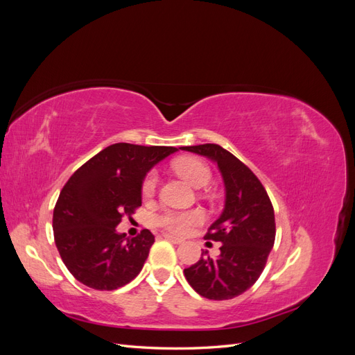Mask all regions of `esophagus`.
I'll list each match as a JSON object with an SVG mask.
<instances>
[{
    "label": "esophagus",
    "mask_w": 355,
    "mask_h": 355,
    "mask_svg": "<svg viewBox=\"0 0 355 355\" xmlns=\"http://www.w3.org/2000/svg\"><path fill=\"white\" fill-rule=\"evenodd\" d=\"M163 237H164L166 240L171 241V243H175V244L184 243V240H182V239H178V237H175V235H171V234H163Z\"/></svg>",
    "instance_id": "obj_1"
}]
</instances>
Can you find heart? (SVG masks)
Here are the masks:
<instances>
[{"instance_id": "1", "label": "heart", "mask_w": 355, "mask_h": 355, "mask_svg": "<svg viewBox=\"0 0 355 355\" xmlns=\"http://www.w3.org/2000/svg\"><path fill=\"white\" fill-rule=\"evenodd\" d=\"M173 168L182 179L196 188L204 187L210 180V168L198 158H192V157L180 158L173 164ZM155 184H157V175L155 171H151V173L145 178L144 185H142V192L145 197L153 196ZM201 220H202V213L200 210H187V211L167 210L164 213L158 214L155 218V222L159 225V227L178 234L188 232L192 227H194V225L200 223Z\"/></svg>"}]
</instances>
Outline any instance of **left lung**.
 Wrapping results in <instances>:
<instances>
[{
  "instance_id": "left-lung-1",
  "label": "left lung",
  "mask_w": 355,
  "mask_h": 355,
  "mask_svg": "<svg viewBox=\"0 0 355 355\" xmlns=\"http://www.w3.org/2000/svg\"><path fill=\"white\" fill-rule=\"evenodd\" d=\"M182 151L206 157L218 166L225 187V204L206 240L219 241L220 254L202 252L184 274L196 292L225 300L249 290L262 274L275 240L272 204L253 171L227 149L214 144L180 146Z\"/></svg>"
}]
</instances>
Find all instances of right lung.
Wrapping results in <instances>:
<instances>
[{"instance_id":"add662e5","label":"right lung","mask_w":355,"mask_h":355,"mask_svg":"<svg viewBox=\"0 0 355 355\" xmlns=\"http://www.w3.org/2000/svg\"><path fill=\"white\" fill-rule=\"evenodd\" d=\"M176 151L114 144L69 178L53 211V232L63 263L80 283L115 290L141 272L154 235L144 230L130 239L116 227L142 204L148 171Z\"/></svg>"}]
</instances>
